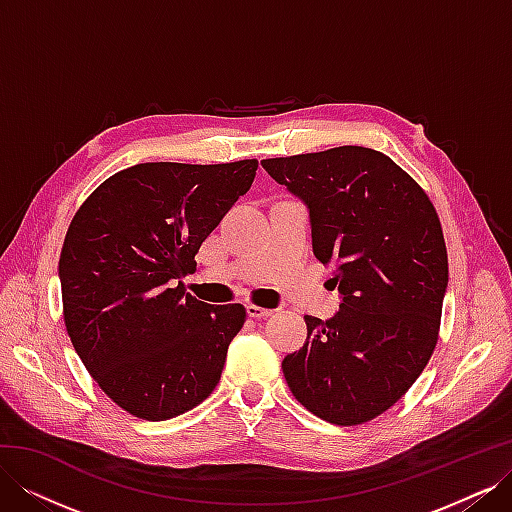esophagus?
I'll use <instances>...</instances> for the list:
<instances>
[{
	"label": "esophagus",
	"instance_id": "1",
	"mask_svg": "<svg viewBox=\"0 0 512 512\" xmlns=\"http://www.w3.org/2000/svg\"><path fill=\"white\" fill-rule=\"evenodd\" d=\"M271 314H273V309L260 307V305H254V303L247 305V316H250V318H269Z\"/></svg>",
	"mask_w": 512,
	"mask_h": 512
}]
</instances>
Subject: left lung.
I'll use <instances>...</instances> for the list:
<instances>
[{"label": "left lung", "mask_w": 512, "mask_h": 512, "mask_svg": "<svg viewBox=\"0 0 512 512\" xmlns=\"http://www.w3.org/2000/svg\"><path fill=\"white\" fill-rule=\"evenodd\" d=\"M305 200L314 254L333 265L342 307L305 316L307 342L282 369L322 421L361 425L395 406L438 344L448 256L427 192L389 156L344 145L262 160Z\"/></svg>", "instance_id": "left-lung-1"}]
</instances>
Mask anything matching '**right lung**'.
<instances>
[{"label": "right lung", "mask_w": 512, "mask_h": 512, "mask_svg": "<svg viewBox=\"0 0 512 512\" xmlns=\"http://www.w3.org/2000/svg\"><path fill=\"white\" fill-rule=\"evenodd\" d=\"M256 168L136 164L74 213L59 256L66 331L89 376L132 416L166 421L218 386L245 307L198 301L183 277Z\"/></svg>", "instance_id": "obj_1"}]
</instances>
